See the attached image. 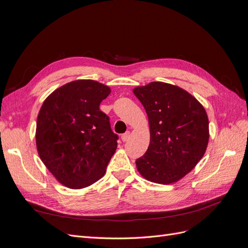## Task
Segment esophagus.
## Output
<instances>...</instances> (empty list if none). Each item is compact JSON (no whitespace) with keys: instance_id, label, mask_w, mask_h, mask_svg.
Segmentation results:
<instances>
[{"instance_id":"1","label":"esophagus","mask_w":248,"mask_h":248,"mask_svg":"<svg viewBox=\"0 0 248 248\" xmlns=\"http://www.w3.org/2000/svg\"><path fill=\"white\" fill-rule=\"evenodd\" d=\"M129 138H130V132H126V133L122 134L121 140H122V141H127Z\"/></svg>"}]
</instances>
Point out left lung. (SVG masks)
Returning a JSON list of instances; mask_svg holds the SVG:
<instances>
[{
  "label": "left lung",
  "instance_id": "1",
  "mask_svg": "<svg viewBox=\"0 0 248 248\" xmlns=\"http://www.w3.org/2000/svg\"><path fill=\"white\" fill-rule=\"evenodd\" d=\"M149 119L150 144L136 164L141 177L171 184L191 171L204 156L209 120L204 107L184 89L152 81L132 90Z\"/></svg>",
  "mask_w": 248,
  "mask_h": 248
}]
</instances>
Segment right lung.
Returning a JSON list of instances; mask_svg holds the SVG:
<instances>
[{"mask_svg": "<svg viewBox=\"0 0 248 248\" xmlns=\"http://www.w3.org/2000/svg\"><path fill=\"white\" fill-rule=\"evenodd\" d=\"M110 88L93 79H78L55 90L37 117L36 147L58 181L71 189L92 185L106 174L118 136L99 109Z\"/></svg>", "mask_w": 248, "mask_h": 248, "instance_id": "add662e5", "label": "right lung"}]
</instances>
